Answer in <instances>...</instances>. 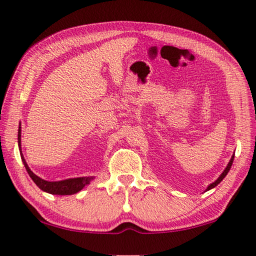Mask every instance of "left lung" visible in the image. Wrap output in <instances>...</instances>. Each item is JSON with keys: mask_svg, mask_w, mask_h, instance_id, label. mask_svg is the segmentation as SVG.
<instances>
[{"mask_svg": "<svg viewBox=\"0 0 256 256\" xmlns=\"http://www.w3.org/2000/svg\"><path fill=\"white\" fill-rule=\"evenodd\" d=\"M234 156H235V153H234V154L233 156H232V158H230V162H228V164H227V166H226V168H225V170L224 171H222V174L220 176H218V179L216 180V181H214V182L212 184H209L208 186V187H207V189H206V192H208V190H210V189H212V188H215L216 187V186L218 184H220V181L222 180V179H224L225 178V176H226V174H228V171L230 170V168H232V164H233V161H234Z\"/></svg>", "mask_w": 256, "mask_h": 256, "instance_id": "obj_1", "label": "left lung"}]
</instances>
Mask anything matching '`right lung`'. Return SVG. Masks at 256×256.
I'll return each instance as SVG.
<instances>
[{
    "label": "right lung",
    "mask_w": 256,
    "mask_h": 256,
    "mask_svg": "<svg viewBox=\"0 0 256 256\" xmlns=\"http://www.w3.org/2000/svg\"><path fill=\"white\" fill-rule=\"evenodd\" d=\"M18 150H20V156L23 164H24L28 174L31 176V179L34 180V182L38 186V187L42 190L51 194H60V196H64V194H74L85 187V186L90 184V181L94 179V176H80V178H72V179H66L62 181H47L42 178H40L36 174L32 172L29 166L26 164L24 156H23V153L21 151V125L18 128Z\"/></svg>",
    "instance_id": "obj_1"
}]
</instances>
